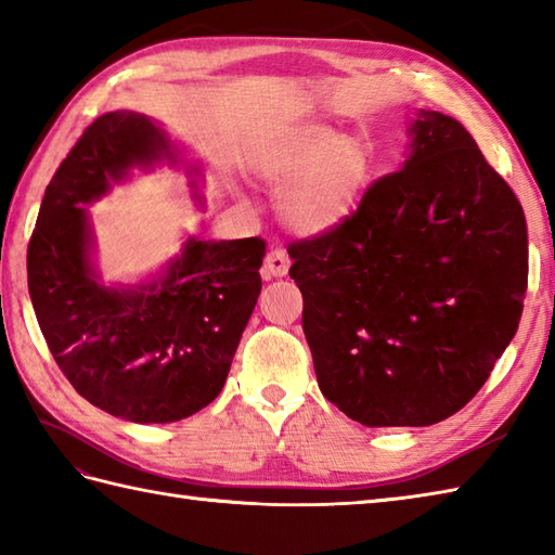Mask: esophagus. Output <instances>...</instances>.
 Instances as JSON below:
<instances>
[{"label":"esophagus","mask_w":555,"mask_h":555,"mask_svg":"<svg viewBox=\"0 0 555 555\" xmlns=\"http://www.w3.org/2000/svg\"><path fill=\"white\" fill-rule=\"evenodd\" d=\"M288 267H291V259L286 247H271L267 259H264V274L267 276H286L288 274Z\"/></svg>","instance_id":"esophagus-1"}]
</instances>
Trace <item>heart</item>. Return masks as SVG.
Segmentation results:
<instances>
[{
  "mask_svg": "<svg viewBox=\"0 0 555 555\" xmlns=\"http://www.w3.org/2000/svg\"><path fill=\"white\" fill-rule=\"evenodd\" d=\"M259 171L279 191L281 221L302 235H320L356 211L372 181V155L360 138L305 124L264 152Z\"/></svg>",
  "mask_w": 555,
  "mask_h": 555,
  "instance_id": "obj_1",
  "label": "heart"
}]
</instances>
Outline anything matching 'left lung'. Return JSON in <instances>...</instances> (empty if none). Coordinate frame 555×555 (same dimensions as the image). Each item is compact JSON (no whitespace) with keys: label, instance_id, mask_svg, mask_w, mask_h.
<instances>
[{"label":"left lung","instance_id":"left-lung-1","mask_svg":"<svg viewBox=\"0 0 555 555\" xmlns=\"http://www.w3.org/2000/svg\"><path fill=\"white\" fill-rule=\"evenodd\" d=\"M403 169L328 233L291 243L302 332L326 400L364 427L465 408L513 340L527 221L463 124L420 112Z\"/></svg>","mask_w":555,"mask_h":555}]
</instances>
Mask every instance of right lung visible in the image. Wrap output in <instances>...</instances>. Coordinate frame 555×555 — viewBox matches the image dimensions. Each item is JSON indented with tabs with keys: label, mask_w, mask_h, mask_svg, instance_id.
<instances>
[{
	"label": "right lung",
	"mask_w": 555,
	"mask_h": 555,
	"mask_svg": "<svg viewBox=\"0 0 555 555\" xmlns=\"http://www.w3.org/2000/svg\"><path fill=\"white\" fill-rule=\"evenodd\" d=\"M159 159L176 157L155 121L102 114L59 164L28 243L33 310L59 370L92 405L140 424L191 417L219 396L262 291V238H188L152 284H100L82 205Z\"/></svg>",
	"instance_id": "add662e5"
}]
</instances>
